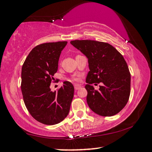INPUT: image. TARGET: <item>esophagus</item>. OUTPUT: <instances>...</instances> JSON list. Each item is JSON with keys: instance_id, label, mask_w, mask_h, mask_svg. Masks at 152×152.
I'll return each instance as SVG.
<instances>
[{"instance_id": "esophagus-1", "label": "esophagus", "mask_w": 152, "mask_h": 152, "mask_svg": "<svg viewBox=\"0 0 152 152\" xmlns=\"http://www.w3.org/2000/svg\"><path fill=\"white\" fill-rule=\"evenodd\" d=\"M81 88V86L80 85H74V89H75V90H78L80 89Z\"/></svg>"}]
</instances>
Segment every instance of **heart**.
Returning a JSON list of instances; mask_svg holds the SVG:
<instances>
[{
	"label": "heart",
	"mask_w": 152,
	"mask_h": 152,
	"mask_svg": "<svg viewBox=\"0 0 152 152\" xmlns=\"http://www.w3.org/2000/svg\"><path fill=\"white\" fill-rule=\"evenodd\" d=\"M72 80H73V81H78V78H72Z\"/></svg>",
	"instance_id": "heart-1"
}]
</instances>
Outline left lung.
Instances as JSON below:
<instances>
[{
    "instance_id": "8db88e82",
    "label": "left lung",
    "mask_w": 152,
    "mask_h": 152,
    "mask_svg": "<svg viewBox=\"0 0 152 152\" xmlns=\"http://www.w3.org/2000/svg\"><path fill=\"white\" fill-rule=\"evenodd\" d=\"M72 45L88 58L90 71L85 85L87 102L96 114L110 117L125 107L130 94L131 76L122 54L108 43L94 40H74ZM93 83H101L95 90Z\"/></svg>"
}]
</instances>
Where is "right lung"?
<instances>
[{
	"label": "right lung",
	"mask_w": 152,
	"mask_h": 152,
	"mask_svg": "<svg viewBox=\"0 0 152 152\" xmlns=\"http://www.w3.org/2000/svg\"><path fill=\"white\" fill-rule=\"evenodd\" d=\"M67 42L44 43L33 48L22 67L21 90L31 116L45 125L61 122L68 115L74 88L69 81L54 92L50 89Z\"/></svg>",
	"instance_id": "1"
}]
</instances>
